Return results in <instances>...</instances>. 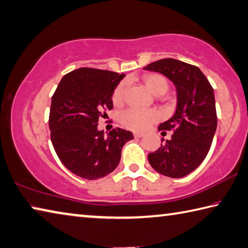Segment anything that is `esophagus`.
Instances as JSON below:
<instances>
[{
  "mask_svg": "<svg viewBox=\"0 0 248 248\" xmlns=\"http://www.w3.org/2000/svg\"><path fill=\"white\" fill-rule=\"evenodd\" d=\"M133 136H134V138L140 139V138H142V137L144 136V134H143V133H141V132H134Z\"/></svg>",
  "mask_w": 248,
  "mask_h": 248,
  "instance_id": "34e87169",
  "label": "esophagus"
}]
</instances>
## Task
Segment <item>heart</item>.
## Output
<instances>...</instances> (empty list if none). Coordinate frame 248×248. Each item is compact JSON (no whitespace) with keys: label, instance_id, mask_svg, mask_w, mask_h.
Returning <instances> with one entry per match:
<instances>
[{"label":"heart","instance_id":"obj_1","mask_svg":"<svg viewBox=\"0 0 248 248\" xmlns=\"http://www.w3.org/2000/svg\"><path fill=\"white\" fill-rule=\"evenodd\" d=\"M143 84L154 95H163L169 88L168 81L165 77L158 74H147L141 78ZM128 91V84L125 81L117 85L112 93V102L115 105H120L124 102L125 94ZM158 119V114L155 110H143L130 108L124 111L120 116V120L125 127L134 130V131H142L147 129L150 125Z\"/></svg>","mask_w":248,"mask_h":248}]
</instances>
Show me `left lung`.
Returning <instances> with one entry per match:
<instances>
[{
    "label": "left lung",
    "mask_w": 248,
    "mask_h": 248,
    "mask_svg": "<svg viewBox=\"0 0 248 248\" xmlns=\"http://www.w3.org/2000/svg\"><path fill=\"white\" fill-rule=\"evenodd\" d=\"M143 69L164 75L177 90L173 116L158 125L159 131L173 134L148 154V161L166 177H186L205 159L217 129L214 89L199 67L173 58L151 62Z\"/></svg>",
    "instance_id": "8db88e82"
}]
</instances>
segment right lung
I'll list each match as a JSON object with an SVG mask.
<instances>
[{
	"mask_svg": "<svg viewBox=\"0 0 248 248\" xmlns=\"http://www.w3.org/2000/svg\"><path fill=\"white\" fill-rule=\"evenodd\" d=\"M124 76L76 69L62 78L52 97L48 124L54 150L62 165L81 178L95 180L112 172L124 145L133 139L127 130L97 128L103 111L112 108V93Z\"/></svg>",
	"mask_w": 248,
	"mask_h": 248,
	"instance_id": "add662e5",
	"label": "right lung"
}]
</instances>
